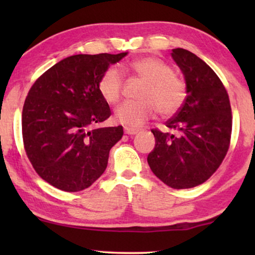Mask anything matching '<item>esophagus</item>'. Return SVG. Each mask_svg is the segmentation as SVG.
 I'll return each instance as SVG.
<instances>
[{
    "label": "esophagus",
    "mask_w": 255,
    "mask_h": 255,
    "mask_svg": "<svg viewBox=\"0 0 255 255\" xmlns=\"http://www.w3.org/2000/svg\"><path fill=\"white\" fill-rule=\"evenodd\" d=\"M124 131H125V133H128V134H135L139 132V130H137V128H125Z\"/></svg>",
    "instance_id": "34e87169"
}]
</instances>
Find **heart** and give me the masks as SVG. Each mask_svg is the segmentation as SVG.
Wrapping results in <instances>:
<instances>
[{"mask_svg": "<svg viewBox=\"0 0 255 255\" xmlns=\"http://www.w3.org/2000/svg\"><path fill=\"white\" fill-rule=\"evenodd\" d=\"M135 76L145 81L139 94L140 101H127L115 110V120L128 128L140 127L155 115L170 117L179 113L188 96L183 78L174 73L168 62L156 57H144L130 62ZM99 92L108 103L120 101L124 79L120 69L111 66L99 80Z\"/></svg>", "mask_w": 255, "mask_h": 255, "instance_id": "obj_1", "label": "heart"}]
</instances>
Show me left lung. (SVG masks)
Returning <instances> with one entry per match:
<instances>
[{
    "label": "left lung",
    "instance_id": "8db88e82",
    "mask_svg": "<svg viewBox=\"0 0 255 255\" xmlns=\"http://www.w3.org/2000/svg\"><path fill=\"white\" fill-rule=\"evenodd\" d=\"M172 57L188 87L186 103L166 122L175 133L152 128L155 147L147 156L152 172L174 189L200 186L229 151L232 113L228 92L209 65L191 52L174 48Z\"/></svg>",
    "mask_w": 255,
    "mask_h": 255
}]
</instances>
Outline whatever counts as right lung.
Returning <instances> with one entry per match:
<instances>
[{
    "label": "right lung",
    "mask_w": 255,
    "mask_h": 255,
    "mask_svg": "<svg viewBox=\"0 0 255 255\" xmlns=\"http://www.w3.org/2000/svg\"><path fill=\"white\" fill-rule=\"evenodd\" d=\"M125 55H72L30 88L22 113L23 145L36 173L51 186L80 191L106 170L123 127L93 128L111 115L97 85L104 71Z\"/></svg>",
    "instance_id": "add662e5"
}]
</instances>
